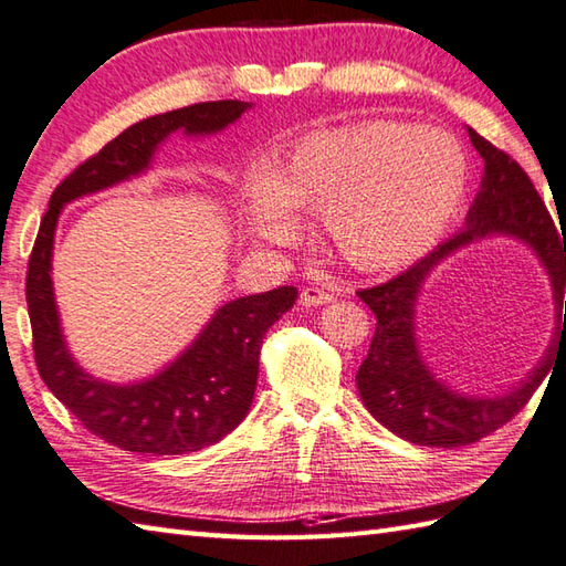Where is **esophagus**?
Wrapping results in <instances>:
<instances>
[{
    "instance_id": "34e87169",
    "label": "esophagus",
    "mask_w": 566,
    "mask_h": 566,
    "mask_svg": "<svg viewBox=\"0 0 566 566\" xmlns=\"http://www.w3.org/2000/svg\"><path fill=\"white\" fill-rule=\"evenodd\" d=\"M333 302V292L318 290V286H306L302 292V304L304 306H326Z\"/></svg>"
}]
</instances>
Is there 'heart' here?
Segmentation results:
<instances>
[{"mask_svg":"<svg viewBox=\"0 0 566 566\" xmlns=\"http://www.w3.org/2000/svg\"><path fill=\"white\" fill-rule=\"evenodd\" d=\"M467 182V155L440 128L371 122L323 130L298 143L276 182L258 179L248 228L258 240L284 243L298 233V213L326 209V228L347 262L394 270L438 243Z\"/></svg>","mask_w":566,"mask_h":566,"instance_id":"obj_1","label":"heart"}]
</instances>
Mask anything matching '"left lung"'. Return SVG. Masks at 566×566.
<instances>
[{"instance_id":"8db88e82","label":"left lung","mask_w":566,"mask_h":566,"mask_svg":"<svg viewBox=\"0 0 566 566\" xmlns=\"http://www.w3.org/2000/svg\"><path fill=\"white\" fill-rule=\"evenodd\" d=\"M469 140L482 155L484 172L464 226L452 238L418 260L399 276L357 296L375 311L377 328L365 363L357 369V391L367 411L401 440L428 448H460L499 430L521 411L552 367L557 347V328L543 357L527 375L499 394H467L452 389L426 363L418 345L416 311L428 276L444 260L479 240L509 238L525 245L545 270L559 326L564 308L566 326V240L555 231L545 201L539 199L531 177L511 155L491 146L486 138L467 128Z\"/></svg>"}]
</instances>
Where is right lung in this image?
I'll return each instance as SVG.
<instances>
[{"mask_svg": "<svg viewBox=\"0 0 566 566\" xmlns=\"http://www.w3.org/2000/svg\"><path fill=\"white\" fill-rule=\"evenodd\" d=\"M250 109V102L226 99L143 118L82 163L48 201L27 276L35 365L45 387L84 428L122 450L189 454L235 430L255 396L264 333L294 306L298 292L294 286H280L226 302L213 311L197 338L155 375L124 384L99 379L72 355L60 321L53 286L60 213L70 201L153 170L155 153L172 134L209 138Z\"/></svg>", "mask_w": 566, "mask_h": 566, "instance_id": "1", "label": "right lung"}]
</instances>
